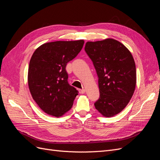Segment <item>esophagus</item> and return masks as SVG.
I'll return each mask as SVG.
<instances>
[{
  "instance_id": "obj_1",
  "label": "esophagus",
  "mask_w": 160,
  "mask_h": 160,
  "mask_svg": "<svg viewBox=\"0 0 160 160\" xmlns=\"http://www.w3.org/2000/svg\"><path fill=\"white\" fill-rule=\"evenodd\" d=\"M79 93H81V94H83V93H85V89H79Z\"/></svg>"
}]
</instances>
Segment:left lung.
<instances>
[{
    "label": "left lung",
    "mask_w": 160,
    "mask_h": 160,
    "mask_svg": "<svg viewBox=\"0 0 160 160\" xmlns=\"http://www.w3.org/2000/svg\"><path fill=\"white\" fill-rule=\"evenodd\" d=\"M85 51L98 76L100 96L94 103L105 117H113L128 104L136 85V69L130 51L113 38L87 42Z\"/></svg>",
    "instance_id": "1"
}]
</instances>
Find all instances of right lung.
<instances>
[{
  "instance_id": "right-lung-1",
  "label": "right lung",
  "mask_w": 160,
  "mask_h": 160,
  "mask_svg": "<svg viewBox=\"0 0 160 160\" xmlns=\"http://www.w3.org/2000/svg\"><path fill=\"white\" fill-rule=\"evenodd\" d=\"M83 44V40L47 42L32 54L28 66V88L45 113L57 118L72 108L78 91L68 83L65 68Z\"/></svg>"
}]
</instances>
